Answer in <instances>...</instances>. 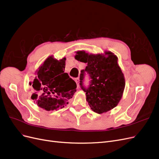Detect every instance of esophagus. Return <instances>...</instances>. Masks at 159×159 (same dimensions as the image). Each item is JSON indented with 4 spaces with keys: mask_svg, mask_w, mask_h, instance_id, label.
Masks as SVG:
<instances>
[{
    "mask_svg": "<svg viewBox=\"0 0 159 159\" xmlns=\"http://www.w3.org/2000/svg\"><path fill=\"white\" fill-rule=\"evenodd\" d=\"M75 81L77 84V85H78V88H79L80 87V78H78L75 79Z\"/></svg>",
    "mask_w": 159,
    "mask_h": 159,
    "instance_id": "obj_1",
    "label": "esophagus"
}]
</instances>
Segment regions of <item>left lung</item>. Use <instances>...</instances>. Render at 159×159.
<instances>
[{
  "mask_svg": "<svg viewBox=\"0 0 159 159\" xmlns=\"http://www.w3.org/2000/svg\"><path fill=\"white\" fill-rule=\"evenodd\" d=\"M75 53V60L88 64L85 70L81 71L80 80L91 109L102 114L116 107L125 86L124 74L118 64L117 56L110 51L98 54H89L84 50ZM85 71L88 72L92 79L88 89L83 86Z\"/></svg>",
  "mask_w": 159,
  "mask_h": 159,
  "instance_id": "1",
  "label": "left lung"
}]
</instances>
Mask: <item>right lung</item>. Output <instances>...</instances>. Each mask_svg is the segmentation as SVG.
Instances as JSON below:
<instances>
[{
	"instance_id": "right-lung-1",
	"label": "right lung",
	"mask_w": 159,
	"mask_h": 159,
	"mask_svg": "<svg viewBox=\"0 0 159 159\" xmlns=\"http://www.w3.org/2000/svg\"><path fill=\"white\" fill-rule=\"evenodd\" d=\"M66 57L57 60L49 56L36 71V77L30 82L34 93L31 98L38 107L46 111L64 107L74 96L77 85L64 73Z\"/></svg>"
}]
</instances>
